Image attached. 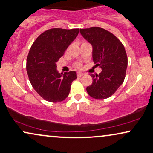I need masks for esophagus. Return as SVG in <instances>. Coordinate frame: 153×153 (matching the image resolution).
Returning a JSON list of instances; mask_svg holds the SVG:
<instances>
[{"instance_id": "1", "label": "esophagus", "mask_w": 153, "mask_h": 153, "mask_svg": "<svg viewBox=\"0 0 153 153\" xmlns=\"http://www.w3.org/2000/svg\"><path fill=\"white\" fill-rule=\"evenodd\" d=\"M77 77H82V76H84V74H82V73H80V72H78L77 74Z\"/></svg>"}]
</instances>
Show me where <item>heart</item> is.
Instances as JSON below:
<instances>
[{"label":"heart","mask_w":153,"mask_h":153,"mask_svg":"<svg viewBox=\"0 0 153 153\" xmlns=\"http://www.w3.org/2000/svg\"><path fill=\"white\" fill-rule=\"evenodd\" d=\"M84 43H85V42H84ZM80 66H81V64H80L77 63V64H76V68H80Z\"/></svg>","instance_id":"1"}]
</instances>
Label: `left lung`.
Returning <instances> with one entry per match:
<instances>
[{
  "label": "left lung",
  "mask_w": 153,
  "mask_h": 153,
  "mask_svg": "<svg viewBox=\"0 0 153 153\" xmlns=\"http://www.w3.org/2000/svg\"><path fill=\"white\" fill-rule=\"evenodd\" d=\"M84 38L93 47L92 57L96 66L102 68L99 74H90L93 79L87 91L95 99L110 97L123 82L128 57L123 45L110 32L98 27L80 29Z\"/></svg>",
  "instance_id": "obj_1"
}]
</instances>
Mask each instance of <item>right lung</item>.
<instances>
[{"label": "right lung", "instance_id": "obj_1", "mask_svg": "<svg viewBox=\"0 0 153 153\" xmlns=\"http://www.w3.org/2000/svg\"><path fill=\"white\" fill-rule=\"evenodd\" d=\"M78 33V28H52L41 34L32 45L27 57V76L34 89L44 100L59 102L69 94L76 72L59 74L56 63Z\"/></svg>", "mask_w": 153, "mask_h": 153}]
</instances>
